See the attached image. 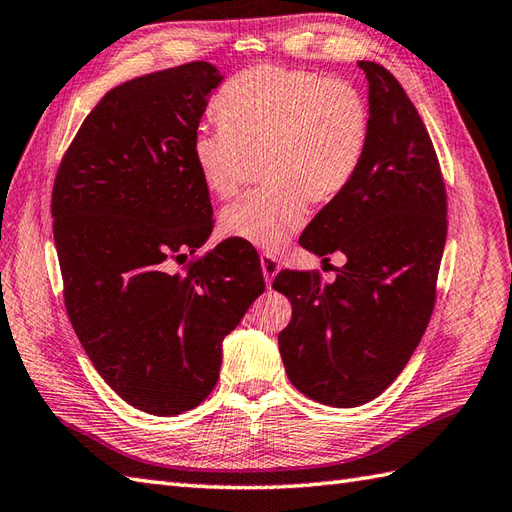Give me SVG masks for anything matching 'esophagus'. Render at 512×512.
<instances>
[{"instance_id":"1","label":"esophagus","mask_w":512,"mask_h":512,"mask_svg":"<svg viewBox=\"0 0 512 512\" xmlns=\"http://www.w3.org/2000/svg\"><path fill=\"white\" fill-rule=\"evenodd\" d=\"M260 267H263V276H265V282H267V286L271 289V282H273V278H276V273L280 271V263H278V258L276 256H271V254H260Z\"/></svg>"}]
</instances>
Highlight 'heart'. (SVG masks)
Returning <instances> with one entry per match:
<instances>
[{"label":"heart","instance_id":"heart-1","mask_svg":"<svg viewBox=\"0 0 512 512\" xmlns=\"http://www.w3.org/2000/svg\"><path fill=\"white\" fill-rule=\"evenodd\" d=\"M213 112L221 128L195 132V169L210 193L230 199L258 158L267 186L223 210L219 230L260 249L291 239L308 197L330 202L352 182L369 139V108L356 86L304 69H247L221 86Z\"/></svg>","mask_w":512,"mask_h":512}]
</instances>
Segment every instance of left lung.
Segmentation results:
<instances>
[{
	"label": "left lung",
	"mask_w": 512,
	"mask_h": 512,
	"mask_svg": "<svg viewBox=\"0 0 512 512\" xmlns=\"http://www.w3.org/2000/svg\"><path fill=\"white\" fill-rule=\"evenodd\" d=\"M369 80V139L352 182L299 236L308 252L345 265L280 271L291 299L280 336L286 376L299 393L334 408L371 402L417 350L436 299L447 236V195L430 134L402 84L378 62Z\"/></svg>",
	"instance_id": "obj_1"
}]
</instances>
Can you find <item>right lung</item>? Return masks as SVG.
<instances>
[{
  "instance_id": "right-lung-1",
  "label": "right lung",
  "mask_w": 512,
  "mask_h": 512,
  "mask_svg": "<svg viewBox=\"0 0 512 512\" xmlns=\"http://www.w3.org/2000/svg\"><path fill=\"white\" fill-rule=\"evenodd\" d=\"M223 76L210 62L147 73L108 91L62 156L54 241L73 330L121 400L173 417L215 389L221 341L265 291L258 254L213 232L191 156Z\"/></svg>"
}]
</instances>
